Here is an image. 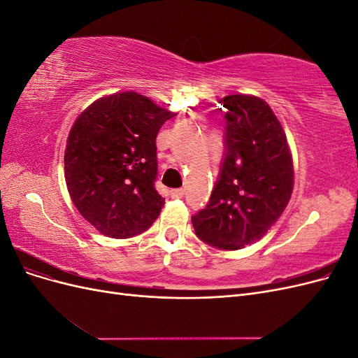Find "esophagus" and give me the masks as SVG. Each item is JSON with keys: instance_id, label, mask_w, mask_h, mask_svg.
I'll return each instance as SVG.
<instances>
[{"instance_id": "34e87169", "label": "esophagus", "mask_w": 358, "mask_h": 358, "mask_svg": "<svg viewBox=\"0 0 358 358\" xmlns=\"http://www.w3.org/2000/svg\"><path fill=\"white\" fill-rule=\"evenodd\" d=\"M183 194H185V189H183V188H176V189L170 191V196L173 199H180V197H183Z\"/></svg>"}]
</instances>
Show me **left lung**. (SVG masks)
Returning a JSON list of instances; mask_svg holds the SVG:
<instances>
[{
    "mask_svg": "<svg viewBox=\"0 0 358 358\" xmlns=\"http://www.w3.org/2000/svg\"><path fill=\"white\" fill-rule=\"evenodd\" d=\"M225 155L209 204L192 216L213 248L236 251L270 230L291 199L294 167L284 128L258 96L227 95Z\"/></svg>",
    "mask_w": 358,
    "mask_h": 358,
    "instance_id": "1",
    "label": "left lung"
}]
</instances>
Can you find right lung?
I'll list each match as a JSON object with an SVG mask.
<instances>
[{
  "label": "right lung",
  "mask_w": 358,
  "mask_h": 358,
  "mask_svg": "<svg viewBox=\"0 0 358 358\" xmlns=\"http://www.w3.org/2000/svg\"><path fill=\"white\" fill-rule=\"evenodd\" d=\"M175 115L129 91L101 96L76 119L64 175L76 209L101 234L128 239L158 218L155 140Z\"/></svg>",
  "instance_id": "right-lung-1"
}]
</instances>
